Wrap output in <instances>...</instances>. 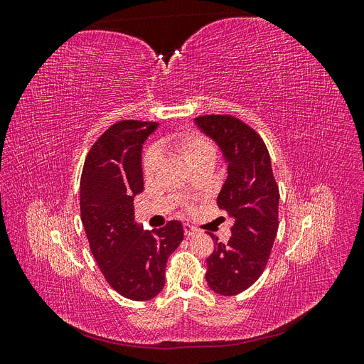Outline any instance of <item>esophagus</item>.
Listing matches in <instances>:
<instances>
[{
  "label": "esophagus",
  "instance_id": "obj_1",
  "mask_svg": "<svg viewBox=\"0 0 364 364\" xmlns=\"http://www.w3.org/2000/svg\"><path fill=\"white\" fill-rule=\"evenodd\" d=\"M183 230H185V235L186 237H193V235H196L197 232H199V230H197L196 228H193L191 225H183Z\"/></svg>",
  "mask_w": 364,
  "mask_h": 364
}]
</instances>
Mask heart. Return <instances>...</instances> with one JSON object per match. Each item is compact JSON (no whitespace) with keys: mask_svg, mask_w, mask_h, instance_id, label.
Returning <instances> with one entry per match:
<instances>
[{"mask_svg":"<svg viewBox=\"0 0 364 364\" xmlns=\"http://www.w3.org/2000/svg\"><path fill=\"white\" fill-rule=\"evenodd\" d=\"M167 144L174 147L176 150H179L188 164L206 156H215V149L211 142L197 134L174 135L167 141ZM159 161L161 158L156 150H150L146 153L144 159H142V173H144L146 179H150L153 173L156 171Z\"/></svg>","mask_w":364,"mask_h":364,"instance_id":"1","label":"heart"}]
</instances>
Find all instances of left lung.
<instances>
[{
	"label": "left lung",
	"instance_id": "8db88e82",
	"mask_svg": "<svg viewBox=\"0 0 364 364\" xmlns=\"http://www.w3.org/2000/svg\"><path fill=\"white\" fill-rule=\"evenodd\" d=\"M194 124L222 151L228 176L217 205L234 218L226 245L211 234L215 249L206 259L205 279L213 291L235 296L266 269L278 232L279 190L266 144L255 130L229 115L199 117Z\"/></svg>",
	"mask_w": 364,
	"mask_h": 364
}]
</instances>
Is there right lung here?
<instances>
[{"instance_id":"1","label":"right lung","mask_w":364,"mask_h":364,"mask_svg":"<svg viewBox=\"0 0 364 364\" xmlns=\"http://www.w3.org/2000/svg\"><path fill=\"white\" fill-rule=\"evenodd\" d=\"M158 123L126 119L109 127L90 150L80 179V214L92 255L106 281L132 301H150L165 284V264L183 240L171 220L144 229L134 197L144 190L142 146Z\"/></svg>"}]
</instances>
